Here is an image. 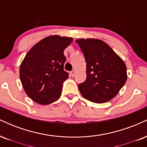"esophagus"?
I'll list each match as a JSON object with an SVG mask.
<instances>
[{
  "mask_svg": "<svg viewBox=\"0 0 147 147\" xmlns=\"http://www.w3.org/2000/svg\"><path fill=\"white\" fill-rule=\"evenodd\" d=\"M75 71L74 70H72L71 72H70V75H71L72 77H74L75 76Z\"/></svg>",
  "mask_w": 147,
  "mask_h": 147,
  "instance_id": "obj_1",
  "label": "esophagus"
}]
</instances>
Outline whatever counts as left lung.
Here are the masks:
<instances>
[{"mask_svg":"<svg viewBox=\"0 0 147 147\" xmlns=\"http://www.w3.org/2000/svg\"><path fill=\"white\" fill-rule=\"evenodd\" d=\"M86 63V79L79 84L84 98L105 103L117 95L127 79L126 66L105 42L93 38L76 40Z\"/></svg>","mask_w":147,"mask_h":147,"instance_id":"8db88e82","label":"left lung"}]
</instances>
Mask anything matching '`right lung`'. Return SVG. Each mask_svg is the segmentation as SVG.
<instances>
[{
	"label": "right lung",
	"mask_w": 147,
	"mask_h": 147,
	"mask_svg": "<svg viewBox=\"0 0 147 147\" xmlns=\"http://www.w3.org/2000/svg\"><path fill=\"white\" fill-rule=\"evenodd\" d=\"M70 37L57 35L43 38L25 55L20 67V78L26 94L42 105L59 98L63 83L68 77L63 70V51L70 43Z\"/></svg>",
	"instance_id": "right-lung-1"
}]
</instances>
